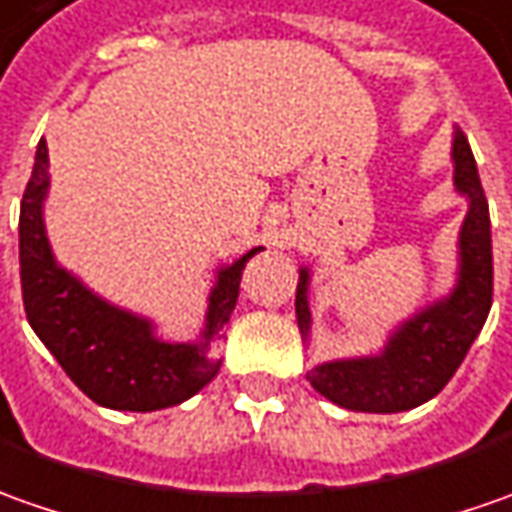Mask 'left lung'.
Wrapping results in <instances>:
<instances>
[{
    "mask_svg": "<svg viewBox=\"0 0 512 512\" xmlns=\"http://www.w3.org/2000/svg\"><path fill=\"white\" fill-rule=\"evenodd\" d=\"M453 186L467 198L459 229V272L448 297L416 311L388 337L374 357L331 360L314 365L311 388L334 405L362 414H399L433 399L462 365L473 340L485 326L493 303V240L490 212L476 158L462 130L453 133ZM311 274L303 266L297 280V326L309 340Z\"/></svg>",
    "mask_w": 512,
    "mask_h": 512,
    "instance_id": "1",
    "label": "left lung"
}]
</instances>
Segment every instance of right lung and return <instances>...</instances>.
I'll return each mask as SVG.
<instances>
[{"mask_svg": "<svg viewBox=\"0 0 512 512\" xmlns=\"http://www.w3.org/2000/svg\"><path fill=\"white\" fill-rule=\"evenodd\" d=\"M47 169L50 158L42 138L19 209V269L30 328L96 405L147 414L195 397L221 368L209 345L229 323L238 303L240 274L260 246L218 269L198 343H164L147 317L101 300L56 263L42 215L50 186Z\"/></svg>", "mask_w": 512, "mask_h": 512, "instance_id": "obj_1", "label": "right lung"}]
</instances>
